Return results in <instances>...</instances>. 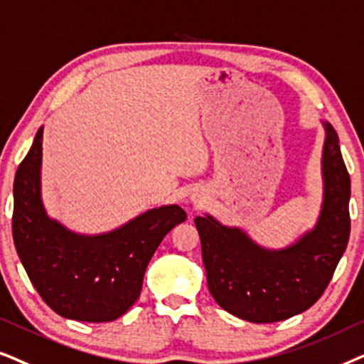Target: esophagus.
Listing matches in <instances>:
<instances>
[{"instance_id":"34e87169","label":"esophagus","mask_w":364,"mask_h":364,"mask_svg":"<svg viewBox=\"0 0 364 364\" xmlns=\"http://www.w3.org/2000/svg\"><path fill=\"white\" fill-rule=\"evenodd\" d=\"M190 200H191L193 205L198 206V205H201L203 201H205V196L200 195V193H193V195L190 196Z\"/></svg>"}]
</instances>
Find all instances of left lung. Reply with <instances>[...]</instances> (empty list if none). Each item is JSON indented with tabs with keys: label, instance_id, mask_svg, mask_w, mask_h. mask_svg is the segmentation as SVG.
<instances>
[{
	"label": "left lung",
	"instance_id": "obj_1",
	"mask_svg": "<svg viewBox=\"0 0 364 364\" xmlns=\"http://www.w3.org/2000/svg\"><path fill=\"white\" fill-rule=\"evenodd\" d=\"M323 201L311 230L283 248H266L245 230L196 216L208 288L225 311L251 323L283 321L318 301L350 240L351 181L340 139L321 121Z\"/></svg>",
	"mask_w": 364,
	"mask_h": 364
}]
</instances>
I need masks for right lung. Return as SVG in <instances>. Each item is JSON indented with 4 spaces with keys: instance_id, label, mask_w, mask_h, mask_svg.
I'll return each instance as SVG.
<instances>
[{
    "instance_id": "1",
    "label": "right lung",
    "mask_w": 364,
    "mask_h": 364,
    "mask_svg": "<svg viewBox=\"0 0 364 364\" xmlns=\"http://www.w3.org/2000/svg\"><path fill=\"white\" fill-rule=\"evenodd\" d=\"M41 164L43 126L14 176L13 241L19 261L43 301L60 316L114 321L139 298L149 259L186 213L163 205L111 231L76 232L48 215Z\"/></svg>"
}]
</instances>
